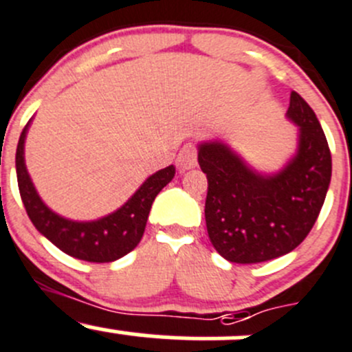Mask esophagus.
Instances as JSON below:
<instances>
[{
	"instance_id": "1",
	"label": "esophagus",
	"mask_w": 352,
	"mask_h": 352,
	"mask_svg": "<svg viewBox=\"0 0 352 352\" xmlns=\"http://www.w3.org/2000/svg\"><path fill=\"white\" fill-rule=\"evenodd\" d=\"M177 162H179L180 168L182 170H189V168H192V166H196V163H197L196 146H194L192 142H187V144H184L182 149L179 151V158H177Z\"/></svg>"
}]
</instances>
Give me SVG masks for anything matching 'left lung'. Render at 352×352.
I'll return each instance as SVG.
<instances>
[{
    "label": "left lung",
    "mask_w": 352,
    "mask_h": 352,
    "mask_svg": "<svg viewBox=\"0 0 352 352\" xmlns=\"http://www.w3.org/2000/svg\"><path fill=\"white\" fill-rule=\"evenodd\" d=\"M287 117L299 127L294 158L274 175L249 168L227 144H199L206 173V228L213 248L232 263L252 265L298 248L318 218L332 177V156L315 111L296 91Z\"/></svg>",
    "instance_id": "1"
}]
</instances>
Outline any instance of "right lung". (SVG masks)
I'll use <instances>...</instances> for the list:
<instances>
[{
	"label": "right lung",
	"instance_id": "1",
	"mask_svg": "<svg viewBox=\"0 0 352 352\" xmlns=\"http://www.w3.org/2000/svg\"><path fill=\"white\" fill-rule=\"evenodd\" d=\"M27 127L22 131L16 146L15 165L16 180L22 203L34 227L46 239H50L58 249L77 259L91 263H110L131 252L144 234L149 210L160 190L173 179L175 166L170 165L153 173L134 196L122 208L108 217L94 221H74L53 213L41 201L32 180L25 168L23 144H25Z\"/></svg>",
	"mask_w": 352,
	"mask_h": 352
}]
</instances>
